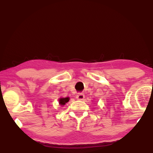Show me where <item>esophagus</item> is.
Listing matches in <instances>:
<instances>
[{
    "mask_svg": "<svg viewBox=\"0 0 153 153\" xmlns=\"http://www.w3.org/2000/svg\"><path fill=\"white\" fill-rule=\"evenodd\" d=\"M85 98V96L84 94L82 93H78L77 94V95L76 96V98L77 100H84Z\"/></svg>",
    "mask_w": 153,
    "mask_h": 153,
    "instance_id": "esophagus-1",
    "label": "esophagus"
}]
</instances>
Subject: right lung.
Here are the masks:
<instances>
[{
    "label": "right lung",
    "mask_w": 153,
    "mask_h": 153,
    "mask_svg": "<svg viewBox=\"0 0 153 153\" xmlns=\"http://www.w3.org/2000/svg\"><path fill=\"white\" fill-rule=\"evenodd\" d=\"M69 100V98H60L59 99V104L60 105H65V103H67V102H68Z\"/></svg>",
    "instance_id": "1"
}]
</instances>
